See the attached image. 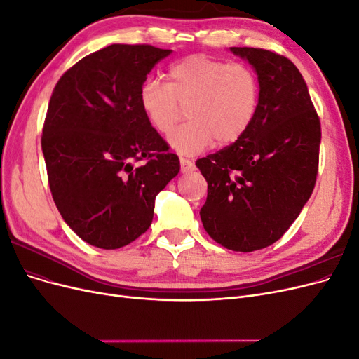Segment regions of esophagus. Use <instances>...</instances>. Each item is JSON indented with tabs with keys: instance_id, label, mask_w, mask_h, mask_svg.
Listing matches in <instances>:
<instances>
[{
	"instance_id": "esophagus-1",
	"label": "esophagus",
	"mask_w": 359,
	"mask_h": 359,
	"mask_svg": "<svg viewBox=\"0 0 359 359\" xmlns=\"http://www.w3.org/2000/svg\"><path fill=\"white\" fill-rule=\"evenodd\" d=\"M180 165H181V172L182 173H189V172L194 170V163L190 158L180 157Z\"/></svg>"
}]
</instances>
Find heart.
I'll return each mask as SVG.
<instances>
[{
	"mask_svg": "<svg viewBox=\"0 0 359 359\" xmlns=\"http://www.w3.org/2000/svg\"><path fill=\"white\" fill-rule=\"evenodd\" d=\"M169 83L148 78L139 91L140 107L157 132L168 136L187 107L190 121L169 137L181 154L231 145L253 124L259 106V81L241 62H226L194 53L168 70Z\"/></svg>",
	"mask_w": 359,
	"mask_h": 359,
	"instance_id": "1",
	"label": "heart"
}]
</instances>
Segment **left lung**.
I'll return each mask as SVG.
<instances>
[{
    "mask_svg": "<svg viewBox=\"0 0 359 359\" xmlns=\"http://www.w3.org/2000/svg\"><path fill=\"white\" fill-rule=\"evenodd\" d=\"M231 52L255 69L259 106L244 136L196 161L208 182L201 219L215 243L248 253L280 240L310 199L322 133L295 64L265 49Z\"/></svg>",
    "mask_w": 359,
    "mask_h": 359,
    "instance_id": "8db88e82",
    "label": "left lung"
}]
</instances>
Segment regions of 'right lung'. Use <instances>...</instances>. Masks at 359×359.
Segmentation results:
<instances>
[{
    "mask_svg": "<svg viewBox=\"0 0 359 359\" xmlns=\"http://www.w3.org/2000/svg\"><path fill=\"white\" fill-rule=\"evenodd\" d=\"M170 52L111 45L53 88L41 136L50 193L64 222L94 247L115 250L145 233L156 196L180 172L139 102L147 74Z\"/></svg>",
    "mask_w": 359,
    "mask_h": 359,
    "instance_id": "1",
    "label": "right lung"
}]
</instances>
